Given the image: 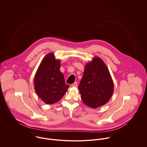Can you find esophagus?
Listing matches in <instances>:
<instances>
[{"label":"esophagus","instance_id":"esophagus-1","mask_svg":"<svg viewBox=\"0 0 147 147\" xmlns=\"http://www.w3.org/2000/svg\"><path fill=\"white\" fill-rule=\"evenodd\" d=\"M77 85H78V83L77 82H75L73 84H71V86H73V87H77Z\"/></svg>","mask_w":147,"mask_h":147}]
</instances>
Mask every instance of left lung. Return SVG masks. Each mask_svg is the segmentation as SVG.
Segmentation results:
<instances>
[{
    "instance_id": "left-lung-1",
    "label": "left lung",
    "mask_w": 147,
    "mask_h": 147,
    "mask_svg": "<svg viewBox=\"0 0 147 147\" xmlns=\"http://www.w3.org/2000/svg\"><path fill=\"white\" fill-rule=\"evenodd\" d=\"M78 89L83 102L96 109L109 102L114 92V83L103 60L95 57L86 64Z\"/></svg>"
}]
</instances>
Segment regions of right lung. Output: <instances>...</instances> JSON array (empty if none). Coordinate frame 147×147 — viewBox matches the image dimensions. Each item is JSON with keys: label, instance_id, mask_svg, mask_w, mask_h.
Masks as SVG:
<instances>
[{"label": "right lung", "instance_id": "right-lung-1", "mask_svg": "<svg viewBox=\"0 0 147 147\" xmlns=\"http://www.w3.org/2000/svg\"><path fill=\"white\" fill-rule=\"evenodd\" d=\"M60 65V61L56 59L52 53H49L42 60L34 76L35 91L48 105L59 101L69 87L59 70Z\"/></svg>", "mask_w": 147, "mask_h": 147}]
</instances>
